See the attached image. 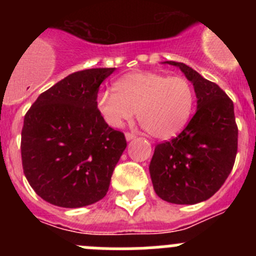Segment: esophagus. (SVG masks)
<instances>
[{"instance_id": "1", "label": "esophagus", "mask_w": 256, "mask_h": 256, "mask_svg": "<svg viewBox=\"0 0 256 256\" xmlns=\"http://www.w3.org/2000/svg\"><path fill=\"white\" fill-rule=\"evenodd\" d=\"M126 141H130V140L136 138V133H133V132H126Z\"/></svg>"}]
</instances>
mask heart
<instances>
[{"label":"heart","instance_id":"b5f03b06","mask_svg":"<svg viewBox=\"0 0 256 256\" xmlns=\"http://www.w3.org/2000/svg\"><path fill=\"white\" fill-rule=\"evenodd\" d=\"M112 92H104L97 108L104 120L119 128L137 112L140 124L159 140L173 138L183 130L195 105V90L184 76L142 72L116 80Z\"/></svg>","mask_w":256,"mask_h":256}]
</instances>
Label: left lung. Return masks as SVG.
Here are the masks:
<instances>
[{
  "instance_id": "left-lung-1",
  "label": "left lung",
  "mask_w": 256,
  "mask_h": 256,
  "mask_svg": "<svg viewBox=\"0 0 256 256\" xmlns=\"http://www.w3.org/2000/svg\"><path fill=\"white\" fill-rule=\"evenodd\" d=\"M166 62L180 68L194 84L198 110L177 137L156 144L148 166L151 180L162 200L198 204L212 198L234 168L238 138L234 102L192 68Z\"/></svg>"
}]
</instances>
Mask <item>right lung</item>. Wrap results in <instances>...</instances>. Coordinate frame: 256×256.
Masks as SVG:
<instances>
[{"instance_id": "add662e5", "label": "right lung", "mask_w": 256, "mask_h": 256, "mask_svg": "<svg viewBox=\"0 0 256 256\" xmlns=\"http://www.w3.org/2000/svg\"><path fill=\"white\" fill-rule=\"evenodd\" d=\"M115 68L70 74L38 96L22 130V170L38 196L61 208L97 202L126 148L97 108L100 84Z\"/></svg>"}]
</instances>
